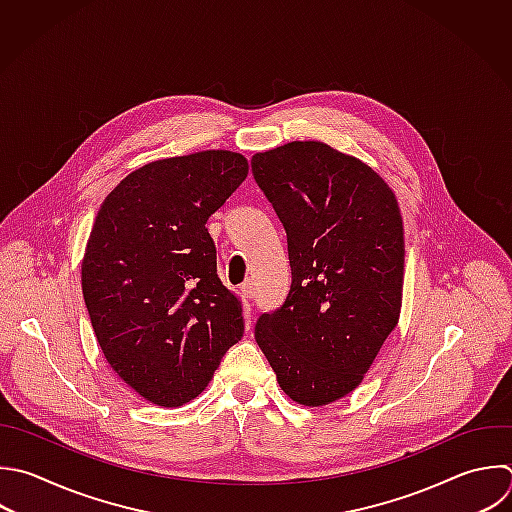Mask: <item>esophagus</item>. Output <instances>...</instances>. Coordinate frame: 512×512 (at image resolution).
<instances>
[{
	"label": "esophagus",
	"mask_w": 512,
	"mask_h": 512,
	"mask_svg": "<svg viewBox=\"0 0 512 512\" xmlns=\"http://www.w3.org/2000/svg\"><path fill=\"white\" fill-rule=\"evenodd\" d=\"M240 290H242V294H244L246 298H252V294H254V286H252V280H246V282L240 286Z\"/></svg>",
	"instance_id": "34e87169"
}]
</instances>
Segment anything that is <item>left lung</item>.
I'll return each instance as SVG.
<instances>
[{"instance_id": "obj_1", "label": "left lung", "mask_w": 512, "mask_h": 512, "mask_svg": "<svg viewBox=\"0 0 512 512\" xmlns=\"http://www.w3.org/2000/svg\"><path fill=\"white\" fill-rule=\"evenodd\" d=\"M288 236L286 302L256 342L286 396L324 406L350 394L396 328L404 226L390 186L362 160L308 140L252 156Z\"/></svg>"}]
</instances>
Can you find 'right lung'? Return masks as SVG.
I'll return each mask as SVG.
<instances>
[{"mask_svg":"<svg viewBox=\"0 0 512 512\" xmlns=\"http://www.w3.org/2000/svg\"><path fill=\"white\" fill-rule=\"evenodd\" d=\"M246 176L248 160L230 150L164 158L98 210L82 260L94 334L112 370L156 406L194 400L244 334L206 222Z\"/></svg>","mask_w":512,"mask_h":512,"instance_id":"obj_1","label":"right lung"}]
</instances>
